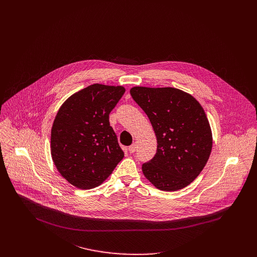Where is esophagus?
Wrapping results in <instances>:
<instances>
[{
  "mask_svg": "<svg viewBox=\"0 0 257 257\" xmlns=\"http://www.w3.org/2000/svg\"><path fill=\"white\" fill-rule=\"evenodd\" d=\"M137 148H138L137 144L132 145L131 147H128V151H130V153H135V152H136V150H137Z\"/></svg>",
  "mask_w": 257,
  "mask_h": 257,
  "instance_id": "1",
  "label": "esophagus"
}]
</instances>
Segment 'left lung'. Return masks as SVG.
I'll return each instance as SVG.
<instances>
[{
	"instance_id": "8db88e82",
	"label": "left lung",
	"mask_w": 257,
	"mask_h": 257,
	"mask_svg": "<svg viewBox=\"0 0 257 257\" xmlns=\"http://www.w3.org/2000/svg\"><path fill=\"white\" fill-rule=\"evenodd\" d=\"M131 95L147 113L157 140L154 157L143 164L149 182L162 191H177L194 181L213 147L212 131L200 103L183 91L134 87Z\"/></svg>"
}]
</instances>
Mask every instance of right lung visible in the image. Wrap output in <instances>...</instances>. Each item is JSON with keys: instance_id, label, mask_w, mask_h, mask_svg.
Returning <instances> with one entry per match:
<instances>
[{"instance_id": "add662e5", "label": "right lung", "mask_w": 257, "mask_h": 257, "mask_svg": "<svg viewBox=\"0 0 257 257\" xmlns=\"http://www.w3.org/2000/svg\"><path fill=\"white\" fill-rule=\"evenodd\" d=\"M122 86L93 84L69 97L54 118L51 156L63 178L80 189L103 183L123 158L109 114Z\"/></svg>"}]
</instances>
